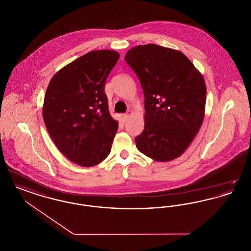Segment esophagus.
<instances>
[{"instance_id": "34e87169", "label": "esophagus", "mask_w": 251, "mask_h": 251, "mask_svg": "<svg viewBox=\"0 0 251 251\" xmlns=\"http://www.w3.org/2000/svg\"><path fill=\"white\" fill-rule=\"evenodd\" d=\"M131 114H132V111L129 110V111H128V113L123 114V115H122V120H124V121H126V120H128V118L131 116Z\"/></svg>"}]
</instances>
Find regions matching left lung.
Listing matches in <instances>:
<instances>
[{
	"instance_id": "1",
	"label": "left lung",
	"mask_w": 251,
	"mask_h": 251,
	"mask_svg": "<svg viewBox=\"0 0 251 251\" xmlns=\"http://www.w3.org/2000/svg\"><path fill=\"white\" fill-rule=\"evenodd\" d=\"M145 96V127L136 148L157 162L181 155L202 125L206 84L181 51L156 44L133 47L124 57Z\"/></svg>"
}]
</instances>
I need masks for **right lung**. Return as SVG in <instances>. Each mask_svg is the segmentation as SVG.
<instances>
[{
    "label": "right lung",
    "mask_w": 251,
    "mask_h": 251,
    "mask_svg": "<svg viewBox=\"0 0 251 251\" xmlns=\"http://www.w3.org/2000/svg\"><path fill=\"white\" fill-rule=\"evenodd\" d=\"M119 58L111 50L87 52L49 83L43 120L57 149L78 166H97L111 151L119 122L109 113L104 85Z\"/></svg>",
    "instance_id": "right-lung-1"
}]
</instances>
